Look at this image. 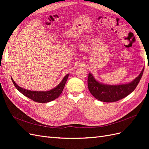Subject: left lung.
Returning a JSON list of instances; mask_svg holds the SVG:
<instances>
[{
  "label": "left lung",
  "mask_w": 149,
  "mask_h": 149,
  "mask_svg": "<svg viewBox=\"0 0 149 149\" xmlns=\"http://www.w3.org/2000/svg\"><path fill=\"white\" fill-rule=\"evenodd\" d=\"M143 70L144 68L140 74L132 82L119 85H108L101 83L89 73L88 78V89L92 95L99 101L105 102L118 101L134 91L142 78Z\"/></svg>",
  "instance_id": "obj_1"
}]
</instances>
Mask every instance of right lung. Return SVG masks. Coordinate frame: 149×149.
Masks as SVG:
<instances>
[{
    "label": "right lung",
    "instance_id": "right-lung-1",
    "mask_svg": "<svg viewBox=\"0 0 149 149\" xmlns=\"http://www.w3.org/2000/svg\"><path fill=\"white\" fill-rule=\"evenodd\" d=\"M69 74H67L64 78L61 81V83L58 84L56 87L53 88L49 91H30L20 87L18 86L13 79L12 78V81L14 84L15 87L19 90V91L23 94L24 96L30 98V100H33L37 102L40 103H46L55 100V99L58 98L62 93L63 90L64 89L65 85L66 84V81L68 78Z\"/></svg>",
    "mask_w": 149,
    "mask_h": 149
}]
</instances>
